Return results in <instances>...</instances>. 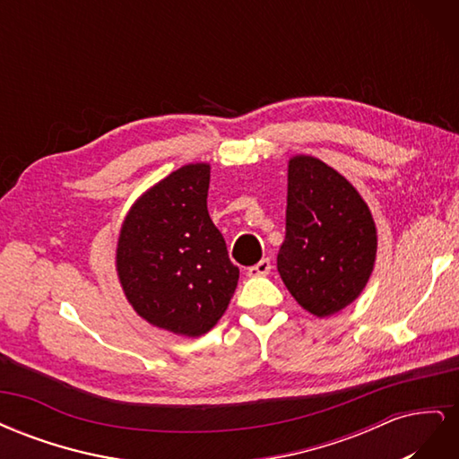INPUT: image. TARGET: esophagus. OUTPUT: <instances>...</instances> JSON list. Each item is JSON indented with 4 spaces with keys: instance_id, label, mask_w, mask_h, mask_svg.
I'll list each match as a JSON object with an SVG mask.
<instances>
[{
    "instance_id": "1",
    "label": "esophagus",
    "mask_w": 459,
    "mask_h": 459,
    "mask_svg": "<svg viewBox=\"0 0 459 459\" xmlns=\"http://www.w3.org/2000/svg\"><path fill=\"white\" fill-rule=\"evenodd\" d=\"M270 270H272V262H270V258H262L258 264H255V266H251L248 268V275H253V277H256V275H268L270 273Z\"/></svg>"
}]
</instances>
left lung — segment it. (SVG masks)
<instances>
[{
	"label": "left lung",
	"instance_id": "1",
	"mask_svg": "<svg viewBox=\"0 0 459 459\" xmlns=\"http://www.w3.org/2000/svg\"><path fill=\"white\" fill-rule=\"evenodd\" d=\"M287 179L277 272L302 308L331 316L369 280L377 251L373 218L359 193L322 160L290 159Z\"/></svg>",
	"mask_w": 459,
	"mask_h": 459
}]
</instances>
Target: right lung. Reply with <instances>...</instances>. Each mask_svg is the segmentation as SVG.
Masks as SVG:
<instances>
[{"mask_svg":"<svg viewBox=\"0 0 459 459\" xmlns=\"http://www.w3.org/2000/svg\"><path fill=\"white\" fill-rule=\"evenodd\" d=\"M208 164H187L164 178L134 204L117 251L134 310L187 337L218 322L239 281V268L208 216Z\"/></svg>","mask_w":459,"mask_h":459,"instance_id":"1","label":"right lung"}]
</instances>
